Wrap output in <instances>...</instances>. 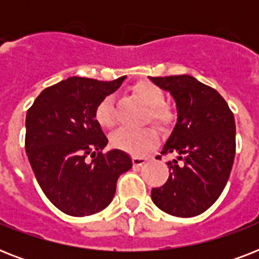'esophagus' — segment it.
<instances>
[{"instance_id": "1", "label": "esophagus", "mask_w": 259, "mask_h": 259, "mask_svg": "<svg viewBox=\"0 0 259 259\" xmlns=\"http://www.w3.org/2000/svg\"><path fill=\"white\" fill-rule=\"evenodd\" d=\"M146 162V158L144 157H133V165L134 166H142Z\"/></svg>"}]
</instances>
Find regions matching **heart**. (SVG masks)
Returning <instances> with one entry per match:
<instances>
[{
    "label": "heart",
    "mask_w": 259,
    "mask_h": 259,
    "mask_svg": "<svg viewBox=\"0 0 259 259\" xmlns=\"http://www.w3.org/2000/svg\"><path fill=\"white\" fill-rule=\"evenodd\" d=\"M132 90L148 106L146 117L149 118V121L154 122L156 125L161 127L172 125L175 114L168 106L164 105V91L157 84L148 82V80H142V82L136 83ZM94 117L102 127H111L115 121L113 98H103L95 107ZM110 142L115 149L134 154V156H140L157 145L158 134L152 127H141V129L122 127L111 136Z\"/></svg>",
    "instance_id": "b5f03b06"
}]
</instances>
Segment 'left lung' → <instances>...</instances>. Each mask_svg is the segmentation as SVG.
I'll return each mask as SVG.
<instances>
[{
	"label": "left lung",
	"instance_id": "left-lung-1",
	"mask_svg": "<svg viewBox=\"0 0 259 259\" xmlns=\"http://www.w3.org/2000/svg\"><path fill=\"white\" fill-rule=\"evenodd\" d=\"M149 79L172 95L177 110L161 149L177 157L166 162L169 177L152 189V200L173 217H196L217 201L229 180L235 157L234 114L217 90L191 75Z\"/></svg>",
	"mask_w": 259,
	"mask_h": 259
}]
</instances>
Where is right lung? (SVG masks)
<instances>
[{
    "label": "right lung",
    "instance_id": "right-lung-1",
    "mask_svg": "<svg viewBox=\"0 0 259 259\" xmlns=\"http://www.w3.org/2000/svg\"><path fill=\"white\" fill-rule=\"evenodd\" d=\"M126 76L101 82L72 76L42 90L26 113L25 150L42 192L71 217H87L111 203L118 177L133 166L127 153L106 154L107 137L94 111ZM87 154L93 161L87 163Z\"/></svg>",
    "mask_w": 259,
    "mask_h": 259
}]
</instances>
